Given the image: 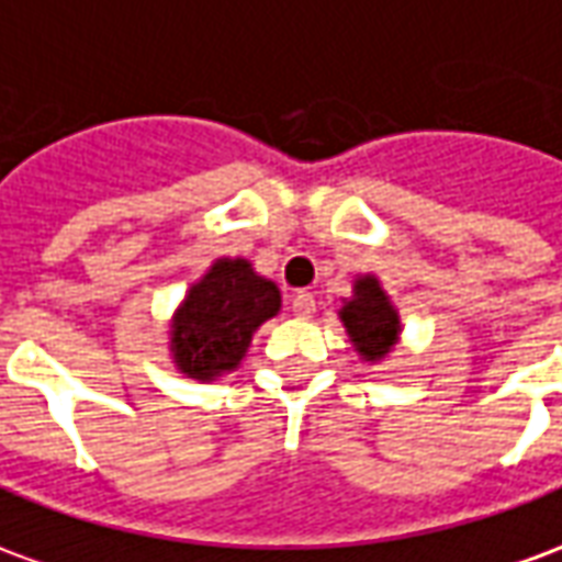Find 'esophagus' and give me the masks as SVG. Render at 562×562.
<instances>
[{
  "instance_id": "34e87169",
  "label": "esophagus",
  "mask_w": 562,
  "mask_h": 562,
  "mask_svg": "<svg viewBox=\"0 0 562 562\" xmlns=\"http://www.w3.org/2000/svg\"><path fill=\"white\" fill-rule=\"evenodd\" d=\"M292 313L297 318H310L316 313V297L310 292H294L292 294Z\"/></svg>"
}]
</instances>
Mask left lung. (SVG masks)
<instances>
[{"instance_id": "1", "label": "left lung", "mask_w": 562, "mask_h": 562, "mask_svg": "<svg viewBox=\"0 0 562 562\" xmlns=\"http://www.w3.org/2000/svg\"><path fill=\"white\" fill-rule=\"evenodd\" d=\"M340 322L364 361H382L401 340V316L376 277H358L352 297L342 301Z\"/></svg>"}]
</instances>
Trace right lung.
Listing matches in <instances>:
<instances>
[{"label": "right lung", "instance_id": "right-lung-1", "mask_svg": "<svg viewBox=\"0 0 562 562\" xmlns=\"http://www.w3.org/2000/svg\"><path fill=\"white\" fill-rule=\"evenodd\" d=\"M280 289L246 258H216L171 318L173 364L189 379L232 373L268 318L280 313Z\"/></svg>", "mask_w": 562, "mask_h": 562}]
</instances>
